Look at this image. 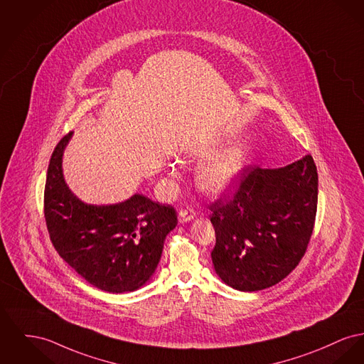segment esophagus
<instances>
[{
  "label": "esophagus",
  "instance_id": "34e87169",
  "mask_svg": "<svg viewBox=\"0 0 364 364\" xmlns=\"http://www.w3.org/2000/svg\"><path fill=\"white\" fill-rule=\"evenodd\" d=\"M193 217H195V210L193 209H183L178 213V221L180 223H187V221L193 220Z\"/></svg>",
  "mask_w": 364,
  "mask_h": 364
}]
</instances>
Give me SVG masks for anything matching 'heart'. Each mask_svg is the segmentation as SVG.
<instances>
[{
  "mask_svg": "<svg viewBox=\"0 0 364 364\" xmlns=\"http://www.w3.org/2000/svg\"><path fill=\"white\" fill-rule=\"evenodd\" d=\"M245 158L240 151H231L205 164L198 173V184L206 193H221L235 183L243 169Z\"/></svg>",
  "mask_w": 364,
  "mask_h": 364,
  "instance_id": "heart-1",
  "label": "heart"
}]
</instances>
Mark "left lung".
Here are the masks:
<instances>
[{
    "instance_id": "1",
    "label": "left lung",
    "mask_w": 364,
    "mask_h": 364,
    "mask_svg": "<svg viewBox=\"0 0 364 364\" xmlns=\"http://www.w3.org/2000/svg\"><path fill=\"white\" fill-rule=\"evenodd\" d=\"M231 199L212 202L214 269L240 291L286 278L305 255L318 209V171L311 155L284 168H243Z\"/></svg>"
}]
</instances>
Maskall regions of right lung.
I'll return each instance as SVG.
<instances>
[{
    "instance_id": "obj_1",
    "label": "right lung",
    "mask_w": 364,
    "mask_h": 364,
    "mask_svg": "<svg viewBox=\"0 0 364 364\" xmlns=\"http://www.w3.org/2000/svg\"><path fill=\"white\" fill-rule=\"evenodd\" d=\"M73 132L52 152L43 191V214L50 242L59 256L108 293L141 287L155 272L164 240L177 225L171 205L136 193L109 206L81 202L65 186L62 156Z\"/></svg>"
}]
</instances>
